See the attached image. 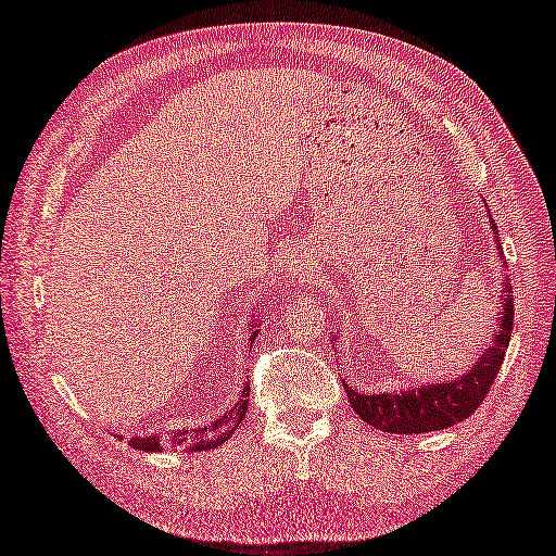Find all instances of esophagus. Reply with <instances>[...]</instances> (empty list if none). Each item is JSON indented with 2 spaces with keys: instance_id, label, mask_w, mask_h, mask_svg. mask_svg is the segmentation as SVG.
<instances>
[{
  "instance_id": "esophagus-1",
  "label": "esophagus",
  "mask_w": 556,
  "mask_h": 556,
  "mask_svg": "<svg viewBox=\"0 0 556 556\" xmlns=\"http://www.w3.org/2000/svg\"><path fill=\"white\" fill-rule=\"evenodd\" d=\"M289 271H291V279H296L299 285H304V281L311 277V269L304 260H291Z\"/></svg>"
}]
</instances>
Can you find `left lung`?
Instances as JSON below:
<instances>
[{"instance_id":"1","label":"left lung","mask_w":556,"mask_h":556,"mask_svg":"<svg viewBox=\"0 0 556 556\" xmlns=\"http://www.w3.org/2000/svg\"><path fill=\"white\" fill-rule=\"evenodd\" d=\"M489 224L493 228V238H496V248L503 250L493 218H489ZM503 296L506 299H501L503 308L496 336H493L491 345L473 362L467 375L440 383H422L418 389L406 387L403 391L393 389L387 393H359L345 383L350 406L355 408L367 426L391 432V435H418V432L445 430L467 420L481 406V401L486 399L491 383L503 365V357H506L513 316H516L508 277H503Z\"/></svg>"}]
</instances>
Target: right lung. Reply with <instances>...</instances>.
Returning <instances> with one entry per match:
<instances>
[{"mask_svg":"<svg viewBox=\"0 0 556 556\" xmlns=\"http://www.w3.org/2000/svg\"><path fill=\"white\" fill-rule=\"evenodd\" d=\"M252 326H257V323H252ZM257 338V330L250 336V342ZM248 396H250V389L245 387L243 393H240V401L236 403L233 408H230L226 416L216 418L211 422L208 428H199V430H179L175 435L169 438H160V435H136L130 438V447L136 450H143V452H165V450H214L218 445H224V442L233 435L238 430L240 422H243L245 413H248Z\"/></svg>","mask_w":556,"mask_h":556,"instance_id":"obj_1","label":"right lung"}]
</instances>
